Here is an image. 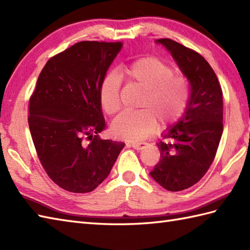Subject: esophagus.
Returning <instances> with one entry per match:
<instances>
[{
  "label": "esophagus",
  "instance_id": "obj_1",
  "mask_svg": "<svg viewBox=\"0 0 250 250\" xmlns=\"http://www.w3.org/2000/svg\"><path fill=\"white\" fill-rule=\"evenodd\" d=\"M126 145L133 147L136 150H142L147 146V143H132V144H126Z\"/></svg>",
  "mask_w": 250,
  "mask_h": 250
}]
</instances>
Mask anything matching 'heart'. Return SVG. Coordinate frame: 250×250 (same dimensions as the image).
Segmentation results:
<instances>
[{"mask_svg":"<svg viewBox=\"0 0 250 250\" xmlns=\"http://www.w3.org/2000/svg\"><path fill=\"white\" fill-rule=\"evenodd\" d=\"M156 57H143L121 68V75L129 83L140 88L136 103L139 110L122 113L111 124L117 139L139 142L147 139L158 128L167 129L182 118L188 108L191 83L184 74ZM99 103L106 115L120 108L119 82L114 74L106 75L99 86Z\"/></svg>","mask_w":250,"mask_h":250,"instance_id":"b5f03b06","label":"heart"}]
</instances>
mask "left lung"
Wrapping results in <instances>:
<instances>
[{
  "label": "left lung",
  "instance_id": "1",
  "mask_svg": "<svg viewBox=\"0 0 250 250\" xmlns=\"http://www.w3.org/2000/svg\"><path fill=\"white\" fill-rule=\"evenodd\" d=\"M157 43L166 46L189 78L191 95L183 118L157 144L161 158L150 175L164 189L182 191L198 183L214 161L224 131L222 90L199 52L171 39Z\"/></svg>",
  "mask_w": 250,
  "mask_h": 250
}]
</instances>
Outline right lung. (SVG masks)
<instances>
[{"mask_svg": "<svg viewBox=\"0 0 250 250\" xmlns=\"http://www.w3.org/2000/svg\"><path fill=\"white\" fill-rule=\"evenodd\" d=\"M121 42L83 41L47 61L29 102V128L49 178L74 193L91 192L124 148L101 140L106 125L99 86Z\"/></svg>", "mask_w": 250, "mask_h": 250, "instance_id": "add662e5", "label": "right lung"}]
</instances>
